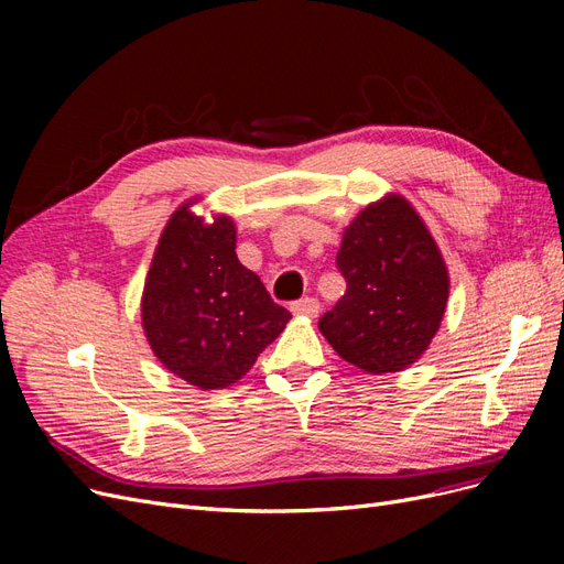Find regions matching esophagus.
<instances>
[{
    "instance_id": "34e87169",
    "label": "esophagus",
    "mask_w": 564,
    "mask_h": 564,
    "mask_svg": "<svg viewBox=\"0 0 564 564\" xmlns=\"http://www.w3.org/2000/svg\"><path fill=\"white\" fill-rule=\"evenodd\" d=\"M292 313L303 315V317H317L319 303L315 299H301V301L292 303Z\"/></svg>"
}]
</instances>
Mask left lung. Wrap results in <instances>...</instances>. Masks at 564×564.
Here are the masks:
<instances>
[{"mask_svg": "<svg viewBox=\"0 0 564 564\" xmlns=\"http://www.w3.org/2000/svg\"><path fill=\"white\" fill-rule=\"evenodd\" d=\"M336 265L348 289L322 315V336L365 373L412 367L449 301L447 263L419 212L398 193L367 204L344 230Z\"/></svg>", "mask_w": 564, "mask_h": 564, "instance_id": "left-lung-1", "label": "left lung"}]
</instances>
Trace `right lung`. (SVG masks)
<instances>
[{
	"instance_id": "right-lung-1",
	"label": "right lung",
	"mask_w": 564,
	"mask_h": 564,
	"mask_svg": "<svg viewBox=\"0 0 564 564\" xmlns=\"http://www.w3.org/2000/svg\"><path fill=\"white\" fill-rule=\"evenodd\" d=\"M199 199L166 220L143 284L141 324L166 371L220 390L245 377L292 315L237 259L235 220L195 214Z\"/></svg>"
}]
</instances>
